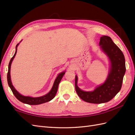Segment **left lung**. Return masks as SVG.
<instances>
[{"mask_svg": "<svg viewBox=\"0 0 135 135\" xmlns=\"http://www.w3.org/2000/svg\"><path fill=\"white\" fill-rule=\"evenodd\" d=\"M99 45L109 57L111 64L110 72L105 83L92 92L83 91L78 87L75 76V90L81 99L89 103L101 104L111 100L120 90L126 72L125 59L123 52L108 36H101Z\"/></svg>", "mask_w": 135, "mask_h": 135, "instance_id": "8db88e82", "label": "left lung"}]
</instances>
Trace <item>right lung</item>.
Returning a JSON list of instances; mask_svg holds the SVG:
<instances>
[{
  "mask_svg": "<svg viewBox=\"0 0 135 135\" xmlns=\"http://www.w3.org/2000/svg\"><path fill=\"white\" fill-rule=\"evenodd\" d=\"M19 43H18L17 45H16V52L15 54L13 55V56L12 57V59H11L9 65H8V71L7 73V81H8V83L9 86L10 88L11 89V90L13 92V95L15 96L17 98V99L20 101L22 102V103L24 104H26L28 105H39L41 104H43L45 103H47V102H48L52 100L55 97L56 94L57 93V89L59 87V84L61 80L62 79V78L63 77L64 75L65 74V72H62L60 74L58 75V76H57L56 79L55 80V82L54 85H53V87L51 89V90L50 92L48 93H47V95L41 96V97H31L29 96H24L21 95V94L19 93L16 90L14 87L13 86V85L12 84L11 82V75H10V70H11V64L12 61H13L14 57H15L16 53H17V46Z\"/></svg>",
  "mask_w": 135,
  "mask_h": 135,
  "instance_id": "add662e5",
  "label": "right lung"
}]
</instances>
